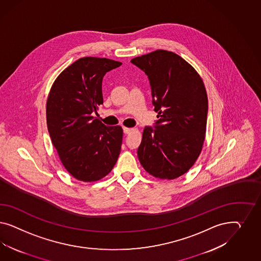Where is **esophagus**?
Returning a JSON list of instances; mask_svg holds the SVG:
<instances>
[{"label": "esophagus", "instance_id": "obj_1", "mask_svg": "<svg viewBox=\"0 0 261 261\" xmlns=\"http://www.w3.org/2000/svg\"><path fill=\"white\" fill-rule=\"evenodd\" d=\"M132 131V128H127V127H123V133L124 134H129Z\"/></svg>", "mask_w": 261, "mask_h": 261}]
</instances>
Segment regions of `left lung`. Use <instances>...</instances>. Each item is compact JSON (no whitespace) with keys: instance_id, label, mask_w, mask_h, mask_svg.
Returning <instances> with one entry per match:
<instances>
[{"instance_id":"left-lung-1","label":"left lung","mask_w":261,"mask_h":261,"mask_svg":"<svg viewBox=\"0 0 261 261\" xmlns=\"http://www.w3.org/2000/svg\"><path fill=\"white\" fill-rule=\"evenodd\" d=\"M147 75L158 113L145 126L138 157L160 179H175L194 165L205 140L207 96L197 71L181 56L158 49L131 60Z\"/></svg>"}]
</instances>
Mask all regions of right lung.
Instances as JSON below:
<instances>
[{"label":"right lung","instance_id":"right-lung-1","mask_svg":"<svg viewBox=\"0 0 261 261\" xmlns=\"http://www.w3.org/2000/svg\"><path fill=\"white\" fill-rule=\"evenodd\" d=\"M122 63L83 57L65 69L47 101V131L65 168L74 178L94 182L105 177L119 158L122 128L95 119L102 104V79Z\"/></svg>","mask_w":261,"mask_h":261}]
</instances>
